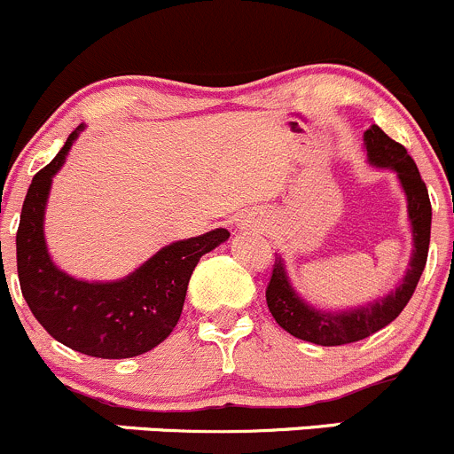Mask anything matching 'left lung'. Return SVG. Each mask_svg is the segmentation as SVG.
<instances>
[{
  "mask_svg": "<svg viewBox=\"0 0 454 454\" xmlns=\"http://www.w3.org/2000/svg\"><path fill=\"white\" fill-rule=\"evenodd\" d=\"M363 140L371 167L395 173L397 182L404 191L411 237H413V254H411L409 270L402 277V281L397 283L395 290L371 301V303L349 309H338V312L309 305L292 287L286 261H283L281 254H277L272 278H270L268 290H265L270 312L287 333L301 338V340L314 342V345H349V342L363 340V338L387 327L391 320L400 316L411 296H413L419 277L424 272L426 256H428L433 210H430L428 191H426V184L418 167H415L413 158L406 153L400 142L388 138L378 125H371L364 131Z\"/></svg>",
  "mask_w": 454,
  "mask_h": 454,
  "instance_id": "obj_1",
  "label": "left lung"
}]
</instances>
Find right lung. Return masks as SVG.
Returning <instances> with one entry per match:
<instances>
[{"instance_id":"1","label":"right lung","mask_w":454,"mask_h":454,"mask_svg":"<svg viewBox=\"0 0 454 454\" xmlns=\"http://www.w3.org/2000/svg\"><path fill=\"white\" fill-rule=\"evenodd\" d=\"M79 125L26 193L17 231V272L30 312L54 340L94 358H134L158 347L180 320L198 261L231 237L226 228L164 246L116 281H83L63 272L45 244V204Z\"/></svg>"}]
</instances>
